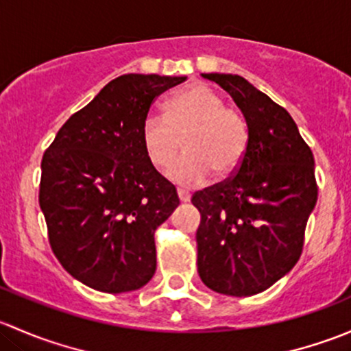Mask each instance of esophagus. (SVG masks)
<instances>
[{
  "mask_svg": "<svg viewBox=\"0 0 351 351\" xmlns=\"http://www.w3.org/2000/svg\"><path fill=\"white\" fill-rule=\"evenodd\" d=\"M178 197H180V200L182 202H190V192H186V190H183V189H178Z\"/></svg>",
  "mask_w": 351,
  "mask_h": 351,
  "instance_id": "obj_1",
  "label": "esophagus"
}]
</instances>
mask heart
Here are the masks:
<instances>
[{"mask_svg": "<svg viewBox=\"0 0 351 351\" xmlns=\"http://www.w3.org/2000/svg\"><path fill=\"white\" fill-rule=\"evenodd\" d=\"M185 149L182 161L169 171L173 180L193 185L215 173L234 175L250 147V127L239 110L205 84H193L166 100L162 117L147 115L141 143L151 165L166 171Z\"/></svg>", "mask_w": 351, "mask_h": 351, "instance_id": "obj_1", "label": "heart"}]
</instances>
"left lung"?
<instances>
[{
	"label": "left lung",
	"mask_w": 351,
	"mask_h": 351,
	"mask_svg": "<svg viewBox=\"0 0 351 351\" xmlns=\"http://www.w3.org/2000/svg\"><path fill=\"white\" fill-rule=\"evenodd\" d=\"M224 88L250 127L238 171L193 193L202 282L232 297L260 293L299 261L317 202L314 156L289 112L238 74H202Z\"/></svg>",
	"instance_id": "obj_1"
}]
</instances>
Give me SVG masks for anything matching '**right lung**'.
<instances>
[{
  "instance_id": "obj_1",
  "label": "right lung",
  "mask_w": 351,
  "mask_h": 351,
  "mask_svg": "<svg viewBox=\"0 0 351 351\" xmlns=\"http://www.w3.org/2000/svg\"><path fill=\"white\" fill-rule=\"evenodd\" d=\"M186 76L123 74L73 113L42 158L38 204L59 263L107 293L144 287L154 232L180 205L149 162L141 127L151 104Z\"/></svg>"
}]
</instances>
